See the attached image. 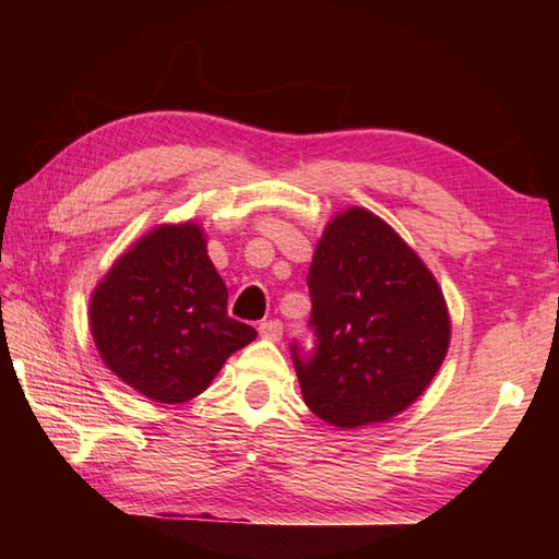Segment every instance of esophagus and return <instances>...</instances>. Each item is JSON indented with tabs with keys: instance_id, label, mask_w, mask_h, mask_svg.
Segmentation results:
<instances>
[{
	"instance_id": "1",
	"label": "esophagus",
	"mask_w": 559,
	"mask_h": 559,
	"mask_svg": "<svg viewBox=\"0 0 559 559\" xmlns=\"http://www.w3.org/2000/svg\"><path fill=\"white\" fill-rule=\"evenodd\" d=\"M259 336L266 341H281L283 324L278 322V319H266V322L259 324Z\"/></svg>"
}]
</instances>
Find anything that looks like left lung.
<instances>
[{
	"label": "left lung",
	"instance_id": "left-lung-1",
	"mask_svg": "<svg viewBox=\"0 0 559 559\" xmlns=\"http://www.w3.org/2000/svg\"><path fill=\"white\" fill-rule=\"evenodd\" d=\"M307 286L314 350L302 360L290 348L307 408L353 430L418 401L451 341L444 293L418 252L372 211L350 206L326 223Z\"/></svg>",
	"mask_w": 559,
	"mask_h": 559
}]
</instances>
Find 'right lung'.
I'll return each mask as SVG.
<instances>
[{
	"label": "right lung",
	"mask_w": 559,
	"mask_h": 559,
	"mask_svg": "<svg viewBox=\"0 0 559 559\" xmlns=\"http://www.w3.org/2000/svg\"><path fill=\"white\" fill-rule=\"evenodd\" d=\"M105 367L156 403L199 396L257 331L228 317V288L197 221L160 223L127 249L91 295Z\"/></svg>",
	"instance_id": "add662e5"
}]
</instances>
